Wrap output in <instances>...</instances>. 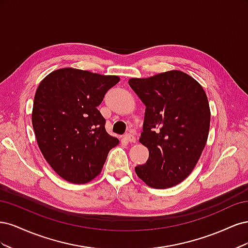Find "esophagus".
<instances>
[{
    "instance_id": "obj_1",
    "label": "esophagus",
    "mask_w": 248,
    "mask_h": 248,
    "mask_svg": "<svg viewBox=\"0 0 248 248\" xmlns=\"http://www.w3.org/2000/svg\"><path fill=\"white\" fill-rule=\"evenodd\" d=\"M124 139H125L127 141L136 142V137H134L132 133H126L125 136H124Z\"/></svg>"
}]
</instances>
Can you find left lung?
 <instances>
[{"label":"left lung","instance_id":"obj_1","mask_svg":"<svg viewBox=\"0 0 248 248\" xmlns=\"http://www.w3.org/2000/svg\"><path fill=\"white\" fill-rule=\"evenodd\" d=\"M128 84L146 106L140 142L148 148L149 158L134 169L138 177L157 189L181 183L208 140L211 111L206 92L180 70L130 78Z\"/></svg>","mask_w":248,"mask_h":248}]
</instances>
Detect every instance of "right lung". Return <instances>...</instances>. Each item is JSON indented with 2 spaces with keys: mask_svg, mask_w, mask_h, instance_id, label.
<instances>
[{
  "mask_svg": "<svg viewBox=\"0 0 248 248\" xmlns=\"http://www.w3.org/2000/svg\"><path fill=\"white\" fill-rule=\"evenodd\" d=\"M117 76L60 68L36 90L32 124L44 159L66 181L85 184L98 176L119 140L107 132L97 107Z\"/></svg>",
  "mask_w": 248,
  "mask_h": 248,
  "instance_id": "obj_1",
  "label": "right lung"
}]
</instances>
